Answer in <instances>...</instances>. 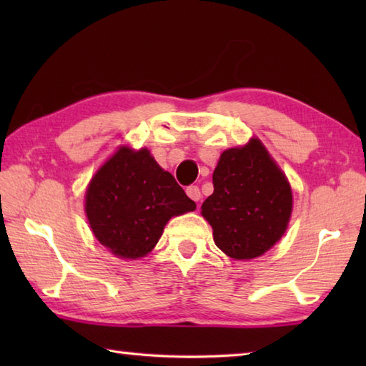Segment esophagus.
I'll return each instance as SVG.
<instances>
[{
    "label": "esophagus",
    "instance_id": "esophagus-1",
    "mask_svg": "<svg viewBox=\"0 0 366 366\" xmlns=\"http://www.w3.org/2000/svg\"><path fill=\"white\" fill-rule=\"evenodd\" d=\"M185 192H187V195H189L194 202H198V200H200V198H202L200 189H198L197 185H189V187L185 189Z\"/></svg>",
    "mask_w": 366,
    "mask_h": 366
}]
</instances>
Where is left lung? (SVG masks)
<instances>
[{
  "mask_svg": "<svg viewBox=\"0 0 366 366\" xmlns=\"http://www.w3.org/2000/svg\"><path fill=\"white\" fill-rule=\"evenodd\" d=\"M213 187L202 214L213 227L214 244L227 257L250 259L263 255L286 232L292 192L258 139L221 154Z\"/></svg>",
  "mask_w": 366,
  "mask_h": 366,
  "instance_id": "obj_1",
  "label": "left lung"
}]
</instances>
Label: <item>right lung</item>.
<instances>
[{
  "mask_svg": "<svg viewBox=\"0 0 366 366\" xmlns=\"http://www.w3.org/2000/svg\"><path fill=\"white\" fill-rule=\"evenodd\" d=\"M85 198L95 237L121 258L145 257L172 216L195 209V202L147 148L117 150L92 179Z\"/></svg>",
  "mask_w": 366,
  "mask_h": 366,
  "instance_id": "right-lung-1",
  "label": "right lung"
}]
</instances>
